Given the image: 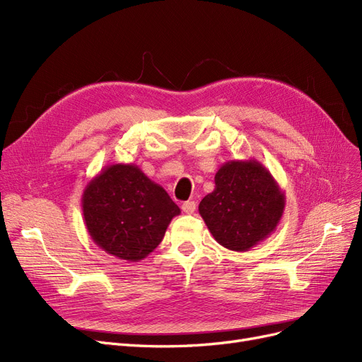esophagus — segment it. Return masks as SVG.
<instances>
[{"mask_svg":"<svg viewBox=\"0 0 362 362\" xmlns=\"http://www.w3.org/2000/svg\"><path fill=\"white\" fill-rule=\"evenodd\" d=\"M181 208H182V211L185 214H193L194 210H196V202L194 201H187V202L182 204Z\"/></svg>","mask_w":362,"mask_h":362,"instance_id":"obj_1","label":"esophagus"}]
</instances>
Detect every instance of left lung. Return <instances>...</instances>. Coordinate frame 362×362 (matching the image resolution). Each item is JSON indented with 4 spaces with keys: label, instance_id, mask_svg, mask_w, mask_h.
Here are the masks:
<instances>
[{
    "label": "left lung",
    "instance_id": "1",
    "mask_svg": "<svg viewBox=\"0 0 362 362\" xmlns=\"http://www.w3.org/2000/svg\"><path fill=\"white\" fill-rule=\"evenodd\" d=\"M214 184L199 204V214L218 245L246 252L275 231L286 208V193L258 160L223 163Z\"/></svg>",
    "mask_w": 362,
    "mask_h": 362
}]
</instances>
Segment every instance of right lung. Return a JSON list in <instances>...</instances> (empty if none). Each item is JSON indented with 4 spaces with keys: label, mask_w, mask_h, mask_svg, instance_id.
Returning <instances> with one entry per match:
<instances>
[{
    "label": "right lung",
    "mask_w": 362,
    "mask_h": 362,
    "mask_svg": "<svg viewBox=\"0 0 362 362\" xmlns=\"http://www.w3.org/2000/svg\"><path fill=\"white\" fill-rule=\"evenodd\" d=\"M84 223L93 243L119 259L146 258L181 213L168 192L136 164H108L86 185Z\"/></svg>",
    "instance_id": "obj_1"
}]
</instances>
